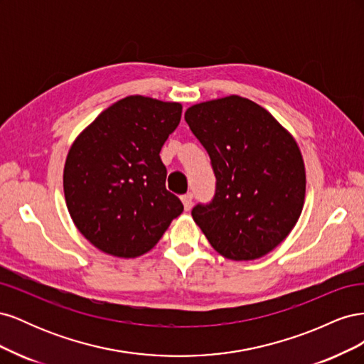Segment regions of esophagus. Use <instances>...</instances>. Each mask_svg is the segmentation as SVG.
I'll use <instances>...</instances> for the list:
<instances>
[{
	"label": "esophagus",
	"mask_w": 364,
	"mask_h": 364,
	"mask_svg": "<svg viewBox=\"0 0 364 364\" xmlns=\"http://www.w3.org/2000/svg\"><path fill=\"white\" fill-rule=\"evenodd\" d=\"M181 199H182V203H183L185 211H190L191 206H193V194H191V193L185 194V196H182V197H181Z\"/></svg>",
	"instance_id": "esophagus-1"
}]
</instances>
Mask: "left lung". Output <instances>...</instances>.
<instances>
[{
    "instance_id": "obj_1",
    "label": "left lung",
    "mask_w": 364,
    "mask_h": 364,
    "mask_svg": "<svg viewBox=\"0 0 364 364\" xmlns=\"http://www.w3.org/2000/svg\"><path fill=\"white\" fill-rule=\"evenodd\" d=\"M185 121L217 178L213 202L193 209L196 225L228 259L267 255L291 232L305 202V164L294 136L240 95L193 105Z\"/></svg>"
}]
</instances>
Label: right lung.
<instances>
[{
  "label": "right lung",
  "mask_w": 364,
  "mask_h": 364,
  "mask_svg": "<svg viewBox=\"0 0 364 364\" xmlns=\"http://www.w3.org/2000/svg\"><path fill=\"white\" fill-rule=\"evenodd\" d=\"M182 105L144 95L121 98L85 127L63 167V193L75 228L117 258L156 246L182 202L165 188L159 151L178 127Z\"/></svg>",
  "instance_id": "1"
}]
</instances>
